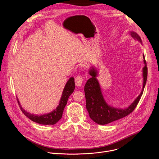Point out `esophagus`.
<instances>
[{"instance_id":"esophagus-1","label":"esophagus","mask_w":159,"mask_h":159,"mask_svg":"<svg viewBox=\"0 0 159 159\" xmlns=\"http://www.w3.org/2000/svg\"><path fill=\"white\" fill-rule=\"evenodd\" d=\"M83 77L81 75H77L75 78V83L77 87H80L82 85Z\"/></svg>"}]
</instances>
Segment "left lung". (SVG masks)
<instances>
[{
	"instance_id": "left-lung-1",
	"label": "left lung",
	"mask_w": 159,
	"mask_h": 159,
	"mask_svg": "<svg viewBox=\"0 0 159 159\" xmlns=\"http://www.w3.org/2000/svg\"><path fill=\"white\" fill-rule=\"evenodd\" d=\"M130 34L134 39L138 40L142 44L140 36L136 32H130ZM143 58L145 66L142 69V90L134 101L125 109L113 107L107 104L104 99L100 84L97 79L98 70L93 66L90 68L89 73L92 77L87 81L84 87V92L86 99V108L90 118L93 122L100 125L107 124L126 117L135 109L142 95L147 79V67L144 54Z\"/></svg>"
}]
</instances>
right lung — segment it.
I'll use <instances>...</instances> for the list:
<instances>
[{
	"mask_svg": "<svg viewBox=\"0 0 159 159\" xmlns=\"http://www.w3.org/2000/svg\"><path fill=\"white\" fill-rule=\"evenodd\" d=\"M75 89V82L74 78L70 77L68 81L67 82L64 89L62 92V94L59 102L58 106L55 109L54 111H52L50 113H47L43 115H36L33 114L29 112H27L25 111L17 98L18 103L19 105V107L22 111V112L24 114V115L32 120L34 122L38 123L39 124L42 125H54L59 120L61 119L62 117V114L64 110V108L67 103L68 98L69 96L73 93Z\"/></svg>",
	"mask_w": 159,
	"mask_h": 159,
	"instance_id": "obj_1",
	"label": "right lung"
}]
</instances>
